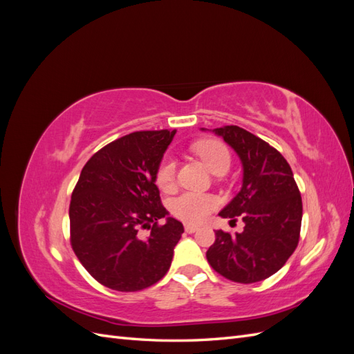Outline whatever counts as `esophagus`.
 Wrapping results in <instances>:
<instances>
[{
    "label": "esophagus",
    "instance_id": "esophagus-1",
    "mask_svg": "<svg viewBox=\"0 0 354 354\" xmlns=\"http://www.w3.org/2000/svg\"><path fill=\"white\" fill-rule=\"evenodd\" d=\"M185 230H186L187 233H195V232L198 230V226H194V224H186Z\"/></svg>",
    "mask_w": 354,
    "mask_h": 354
}]
</instances>
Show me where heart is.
Instances as JSON below:
<instances>
[{
    "label": "heart",
    "instance_id": "b5f03b06",
    "mask_svg": "<svg viewBox=\"0 0 354 354\" xmlns=\"http://www.w3.org/2000/svg\"><path fill=\"white\" fill-rule=\"evenodd\" d=\"M195 153L216 174L226 173L230 167V152L227 146L218 140H202L195 143ZM176 180V160L165 156L160 160L155 181L159 189L168 190ZM218 199L209 194L201 192H183L169 201V211L177 218L187 223H202L217 208Z\"/></svg>",
    "mask_w": 354,
    "mask_h": 354
}]
</instances>
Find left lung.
<instances>
[{
	"label": "left lung",
	"instance_id": "8db88e82",
	"mask_svg": "<svg viewBox=\"0 0 354 354\" xmlns=\"http://www.w3.org/2000/svg\"><path fill=\"white\" fill-rule=\"evenodd\" d=\"M239 155L243 183L220 216L245 223L242 233L217 230L207 251L209 266L238 283L260 282L281 270L295 251L303 202L286 159L260 137L238 125L212 130Z\"/></svg>",
	"mask_w": 354,
	"mask_h": 354
}]
</instances>
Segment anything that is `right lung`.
<instances>
[{"instance_id": "add662e5", "label": "right lung", "mask_w": 354, "mask_h": 354, "mask_svg": "<svg viewBox=\"0 0 354 354\" xmlns=\"http://www.w3.org/2000/svg\"><path fill=\"white\" fill-rule=\"evenodd\" d=\"M176 130L136 131L106 145L84 165L69 205L71 245L95 281L134 292L168 272L183 224L168 217L155 185ZM140 228L151 230L143 240Z\"/></svg>"}]
</instances>
